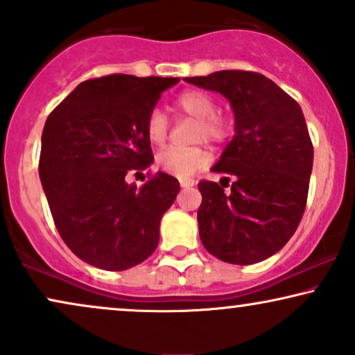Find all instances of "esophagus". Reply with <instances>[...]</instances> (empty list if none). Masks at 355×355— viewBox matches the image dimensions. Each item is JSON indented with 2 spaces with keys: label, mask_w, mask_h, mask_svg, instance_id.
I'll return each mask as SVG.
<instances>
[{
  "label": "esophagus",
  "mask_w": 355,
  "mask_h": 355,
  "mask_svg": "<svg viewBox=\"0 0 355 355\" xmlns=\"http://www.w3.org/2000/svg\"><path fill=\"white\" fill-rule=\"evenodd\" d=\"M179 184H181L182 189H187V187L194 186V182H192V181H179Z\"/></svg>",
  "instance_id": "1"
}]
</instances>
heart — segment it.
Returning <instances> with one entry per match:
<instances>
[{
	"label": "heart",
	"instance_id": "1",
	"mask_svg": "<svg viewBox=\"0 0 355 355\" xmlns=\"http://www.w3.org/2000/svg\"><path fill=\"white\" fill-rule=\"evenodd\" d=\"M174 108L182 116L196 120V138L199 141L224 143L229 138L232 125L224 113L216 112L217 103L211 94L204 90H186L174 100ZM169 120L159 108H153L146 118L148 139L155 144L166 141L169 135ZM207 163V153L202 148H166L156 156V166L164 173L179 179H189Z\"/></svg>",
	"mask_w": 355,
	"mask_h": 355
}]
</instances>
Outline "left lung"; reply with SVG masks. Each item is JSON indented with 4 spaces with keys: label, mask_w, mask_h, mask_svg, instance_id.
Returning a JSON list of instances; mask_svg holds the SVG:
<instances>
[{
    "label": "left lung",
    "mask_w": 355,
    "mask_h": 355,
    "mask_svg": "<svg viewBox=\"0 0 355 355\" xmlns=\"http://www.w3.org/2000/svg\"><path fill=\"white\" fill-rule=\"evenodd\" d=\"M186 82L216 90L235 113V137L212 171L224 184L200 181V242L211 255L252 265L275 255L298 229L313 169V143L301 107L273 80L250 71H220ZM222 179V181H224Z\"/></svg>",
    "instance_id": "obj_1"
}]
</instances>
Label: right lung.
I'll list each match as a JSON object with an SVG mask.
<instances>
[{"label":"right lung","mask_w":355,"mask_h":355,"mask_svg":"<svg viewBox=\"0 0 355 355\" xmlns=\"http://www.w3.org/2000/svg\"><path fill=\"white\" fill-rule=\"evenodd\" d=\"M178 82L126 73L90 78L47 116L39 176L60 237L89 265L128 270L156 250L179 181L156 173L137 187L125 176L151 166L146 118Z\"/></svg>","instance_id":"obj_1"}]
</instances>
